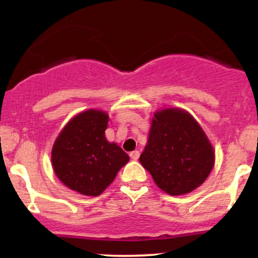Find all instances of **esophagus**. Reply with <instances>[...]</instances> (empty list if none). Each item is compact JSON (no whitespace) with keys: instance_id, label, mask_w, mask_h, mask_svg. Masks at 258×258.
Listing matches in <instances>:
<instances>
[{"instance_id":"obj_1","label":"esophagus","mask_w":258,"mask_h":258,"mask_svg":"<svg viewBox=\"0 0 258 258\" xmlns=\"http://www.w3.org/2000/svg\"><path fill=\"white\" fill-rule=\"evenodd\" d=\"M130 156H131V159H133V160H138L139 152L138 150H133V152L130 153Z\"/></svg>"}]
</instances>
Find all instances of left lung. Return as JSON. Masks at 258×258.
Here are the masks:
<instances>
[{
  "label": "left lung",
  "mask_w": 258,
  "mask_h": 258,
  "mask_svg": "<svg viewBox=\"0 0 258 258\" xmlns=\"http://www.w3.org/2000/svg\"><path fill=\"white\" fill-rule=\"evenodd\" d=\"M139 161L160 189L180 195L203 184L214 167L215 154L190 114L180 109H164L154 115Z\"/></svg>",
  "instance_id": "8db88e82"
}]
</instances>
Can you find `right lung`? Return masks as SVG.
<instances>
[{
    "mask_svg": "<svg viewBox=\"0 0 258 258\" xmlns=\"http://www.w3.org/2000/svg\"><path fill=\"white\" fill-rule=\"evenodd\" d=\"M108 121L104 111H84L67 123L54 142V172L65 185L80 194H102L130 160L119 146L106 141Z\"/></svg>",
    "mask_w": 258,
    "mask_h": 258,
    "instance_id": "add662e5",
    "label": "right lung"
}]
</instances>
